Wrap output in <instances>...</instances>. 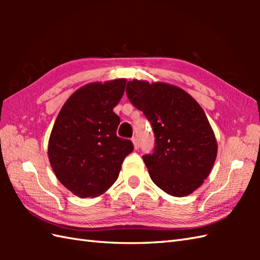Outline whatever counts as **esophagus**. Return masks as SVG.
<instances>
[{
	"label": "esophagus",
	"mask_w": 260,
	"mask_h": 260,
	"mask_svg": "<svg viewBox=\"0 0 260 260\" xmlns=\"http://www.w3.org/2000/svg\"><path fill=\"white\" fill-rule=\"evenodd\" d=\"M132 142H133L135 150H139V148H140V142H139V139H137L136 136H133V137H132Z\"/></svg>",
	"instance_id": "1"
}]
</instances>
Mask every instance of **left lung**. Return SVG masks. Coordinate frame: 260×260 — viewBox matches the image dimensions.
Here are the masks:
<instances>
[{
	"label": "left lung",
	"mask_w": 260,
	"mask_h": 260,
	"mask_svg": "<svg viewBox=\"0 0 260 260\" xmlns=\"http://www.w3.org/2000/svg\"><path fill=\"white\" fill-rule=\"evenodd\" d=\"M126 95L150 120L155 136L143 159L152 181L173 197L190 194L208 178L218 145L196 99L181 88L144 80L128 81Z\"/></svg>",
	"instance_id": "left-lung-1"
}]
</instances>
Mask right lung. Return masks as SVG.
Returning a JSON list of instances; mask_svg holds the SVG:
<instances>
[{
  "mask_svg": "<svg viewBox=\"0 0 260 260\" xmlns=\"http://www.w3.org/2000/svg\"><path fill=\"white\" fill-rule=\"evenodd\" d=\"M126 80L92 82L79 88L60 110L49 139L48 156L54 174L79 198H95L117 180L129 140L116 134L120 118L113 109L124 95Z\"/></svg>",
  "mask_w": 260,
  "mask_h": 260,
  "instance_id": "right-lung-1",
  "label": "right lung"
}]
</instances>
